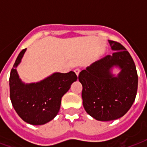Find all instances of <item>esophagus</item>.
Returning <instances> with one entry per match:
<instances>
[{
    "label": "esophagus",
    "mask_w": 147,
    "mask_h": 147,
    "mask_svg": "<svg viewBox=\"0 0 147 147\" xmlns=\"http://www.w3.org/2000/svg\"><path fill=\"white\" fill-rule=\"evenodd\" d=\"M75 73L76 74V76H78V75H79V73H80V69H75Z\"/></svg>",
    "instance_id": "obj_1"
}]
</instances>
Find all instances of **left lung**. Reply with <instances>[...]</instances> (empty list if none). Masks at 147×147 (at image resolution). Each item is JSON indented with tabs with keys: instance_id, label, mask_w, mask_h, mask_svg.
<instances>
[{
	"instance_id": "8db88e82",
	"label": "left lung",
	"mask_w": 147,
	"mask_h": 147,
	"mask_svg": "<svg viewBox=\"0 0 147 147\" xmlns=\"http://www.w3.org/2000/svg\"><path fill=\"white\" fill-rule=\"evenodd\" d=\"M113 51L81 71L82 97L85 111L97 121H114L130 110L137 95L138 76L134 62L119 42L108 40ZM114 67L120 72L114 75Z\"/></svg>"
}]
</instances>
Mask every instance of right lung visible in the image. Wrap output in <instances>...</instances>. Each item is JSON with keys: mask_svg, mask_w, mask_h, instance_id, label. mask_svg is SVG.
<instances>
[{"mask_svg": "<svg viewBox=\"0 0 147 147\" xmlns=\"http://www.w3.org/2000/svg\"><path fill=\"white\" fill-rule=\"evenodd\" d=\"M26 50L24 49L20 53L10 71V100L22 120L32 125H42L57 115L62 96L78 78L71 71L68 73L55 72L38 82H23L17 67Z\"/></svg>", "mask_w": 147, "mask_h": 147, "instance_id": "right-lung-1", "label": "right lung"}]
</instances>
